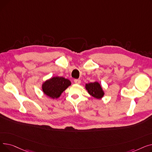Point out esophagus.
<instances>
[{
    "instance_id": "1",
    "label": "esophagus",
    "mask_w": 152,
    "mask_h": 152,
    "mask_svg": "<svg viewBox=\"0 0 152 152\" xmlns=\"http://www.w3.org/2000/svg\"><path fill=\"white\" fill-rule=\"evenodd\" d=\"M74 81H75V83L76 84H79L81 83V80H80V79H75Z\"/></svg>"
}]
</instances>
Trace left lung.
Here are the masks:
<instances>
[{
	"instance_id": "left-lung-1",
	"label": "left lung",
	"mask_w": 152,
	"mask_h": 152,
	"mask_svg": "<svg viewBox=\"0 0 152 152\" xmlns=\"http://www.w3.org/2000/svg\"><path fill=\"white\" fill-rule=\"evenodd\" d=\"M86 88L91 95L96 99H101L104 95L101 86L97 82L87 84L86 85Z\"/></svg>"
}]
</instances>
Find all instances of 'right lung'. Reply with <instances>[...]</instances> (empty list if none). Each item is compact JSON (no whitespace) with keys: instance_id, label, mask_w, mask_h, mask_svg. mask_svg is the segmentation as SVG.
Segmentation results:
<instances>
[{"instance_id":"1","label":"right lung","mask_w":152,"mask_h":152,"mask_svg":"<svg viewBox=\"0 0 152 152\" xmlns=\"http://www.w3.org/2000/svg\"><path fill=\"white\" fill-rule=\"evenodd\" d=\"M70 85L71 82L67 79L63 77H53L42 84V91L47 96L57 99Z\"/></svg>"}]
</instances>
